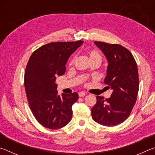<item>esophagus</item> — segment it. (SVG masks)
<instances>
[{"mask_svg":"<svg viewBox=\"0 0 155 155\" xmlns=\"http://www.w3.org/2000/svg\"><path fill=\"white\" fill-rule=\"evenodd\" d=\"M85 93L83 92V91H81V92L78 93V96H79V97H83L85 96Z\"/></svg>","mask_w":155,"mask_h":155,"instance_id":"obj_1","label":"esophagus"}]
</instances>
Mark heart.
<instances>
[{"label": "heart", "mask_w": 155, "mask_h": 155, "mask_svg": "<svg viewBox=\"0 0 155 155\" xmlns=\"http://www.w3.org/2000/svg\"><path fill=\"white\" fill-rule=\"evenodd\" d=\"M90 59H98L100 60L102 59V57L101 55V54H100L98 52L95 51H90ZM73 61H74V59L72 60V62Z\"/></svg>", "instance_id": "1"}]
</instances>
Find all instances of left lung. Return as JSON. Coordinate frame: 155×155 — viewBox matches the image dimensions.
<instances>
[{"label": "left lung", "instance_id": "obj_1", "mask_svg": "<svg viewBox=\"0 0 155 155\" xmlns=\"http://www.w3.org/2000/svg\"><path fill=\"white\" fill-rule=\"evenodd\" d=\"M107 57L108 66L104 83L111 88L109 98L96 96L91 110L94 121L107 127L121 124L129 116L137 101L138 69L131 52L119 44L94 41Z\"/></svg>", "mask_w": 155, "mask_h": 155}]
</instances>
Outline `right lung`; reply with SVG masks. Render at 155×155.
I'll return each instance as SVG.
<instances>
[{
    "instance_id": "add662e5",
    "label": "right lung",
    "mask_w": 155,
    "mask_h": 155,
    "mask_svg": "<svg viewBox=\"0 0 155 155\" xmlns=\"http://www.w3.org/2000/svg\"><path fill=\"white\" fill-rule=\"evenodd\" d=\"M83 41H57L45 44L33 52L25 72V87L30 109L41 125L59 129L70 122L77 92L58 95L57 76L65 72L70 55Z\"/></svg>"
}]
</instances>
